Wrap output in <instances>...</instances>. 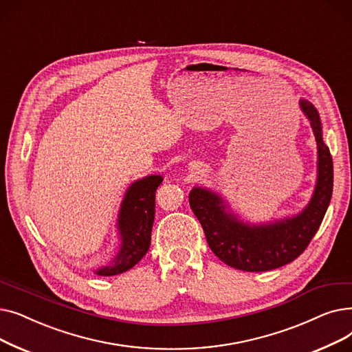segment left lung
<instances>
[{"mask_svg": "<svg viewBox=\"0 0 352 352\" xmlns=\"http://www.w3.org/2000/svg\"><path fill=\"white\" fill-rule=\"evenodd\" d=\"M299 107L311 123L318 146V177L308 206L295 216L262 225H249L226 210L223 199L205 188H193L189 204L204 228L212 252L226 265L246 272L276 270L304 252L328 209L333 186V166L322 140L320 114L308 100Z\"/></svg>", "mask_w": 352, "mask_h": 352, "instance_id": "8db88e82", "label": "left lung"}]
</instances>
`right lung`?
Instances as JSON below:
<instances>
[{
  "instance_id": "obj_1",
  "label": "right lung",
  "mask_w": 352,
  "mask_h": 352,
  "mask_svg": "<svg viewBox=\"0 0 352 352\" xmlns=\"http://www.w3.org/2000/svg\"><path fill=\"white\" fill-rule=\"evenodd\" d=\"M163 177L146 176L131 183L120 205L117 229L120 235L119 252L111 262L98 267L100 276L119 275L135 266L148 250L155 221V195Z\"/></svg>"
}]
</instances>
